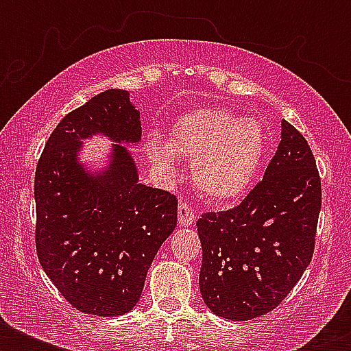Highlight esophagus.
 <instances>
[{
  "mask_svg": "<svg viewBox=\"0 0 351 351\" xmlns=\"http://www.w3.org/2000/svg\"><path fill=\"white\" fill-rule=\"evenodd\" d=\"M195 219H197V213L191 208V204L180 202V206H178V224L186 228V226H191Z\"/></svg>",
  "mask_w": 351,
  "mask_h": 351,
  "instance_id": "esophagus-1",
  "label": "esophagus"
}]
</instances>
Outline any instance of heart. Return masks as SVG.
I'll return each mask as SVG.
<instances>
[{"label": "heart", "mask_w": 351, "mask_h": 351, "mask_svg": "<svg viewBox=\"0 0 351 351\" xmlns=\"http://www.w3.org/2000/svg\"><path fill=\"white\" fill-rule=\"evenodd\" d=\"M267 138L261 121L240 118L224 107H198L169 129V140L145 138L149 160L165 175L176 156L193 160V184L208 202L230 204L255 180L266 154Z\"/></svg>", "instance_id": "heart-1"}]
</instances>
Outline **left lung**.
I'll use <instances>...</instances> for the list:
<instances>
[{"label":"left lung","mask_w":351,"mask_h":351,"mask_svg":"<svg viewBox=\"0 0 351 351\" xmlns=\"http://www.w3.org/2000/svg\"><path fill=\"white\" fill-rule=\"evenodd\" d=\"M321 204L315 156L282 120V140L264 178L234 208L197 220L198 284L209 310L230 321L275 310L310 266Z\"/></svg>","instance_id":"8db88e82"}]
</instances>
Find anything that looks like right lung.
I'll return each mask as SVG.
<instances>
[{"label":"right lung","instance_id":"1","mask_svg":"<svg viewBox=\"0 0 351 351\" xmlns=\"http://www.w3.org/2000/svg\"><path fill=\"white\" fill-rule=\"evenodd\" d=\"M93 134L117 142L100 176L75 158ZM140 138L129 93L109 89L62 118L36 165L38 258L69 304L90 315H123L136 306L156 251L176 228L175 195L140 184L134 160L118 145Z\"/></svg>","mask_w":351,"mask_h":351}]
</instances>
